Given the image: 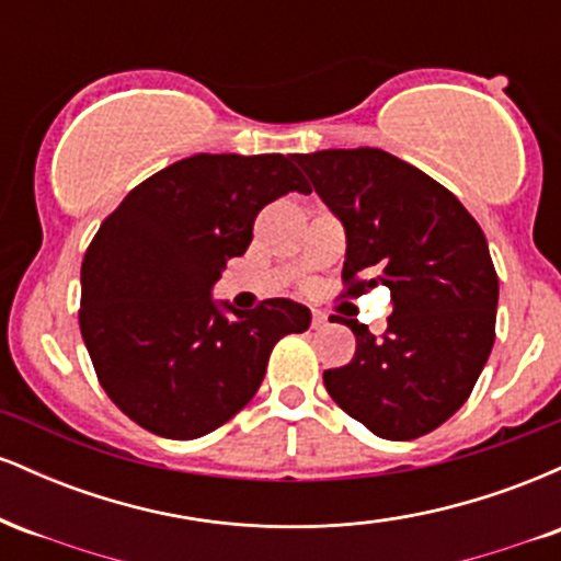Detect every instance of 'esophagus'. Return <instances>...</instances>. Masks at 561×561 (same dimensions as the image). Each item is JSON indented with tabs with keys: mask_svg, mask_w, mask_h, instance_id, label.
<instances>
[{
	"mask_svg": "<svg viewBox=\"0 0 561 561\" xmlns=\"http://www.w3.org/2000/svg\"><path fill=\"white\" fill-rule=\"evenodd\" d=\"M327 324H330V321H327V313L324 311H313L311 313V327H313V330H324Z\"/></svg>",
	"mask_w": 561,
	"mask_h": 561,
	"instance_id": "obj_1",
	"label": "esophagus"
}]
</instances>
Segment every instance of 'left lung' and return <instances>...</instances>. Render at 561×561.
I'll list each match as a JSON object with an SVG mask.
<instances>
[{
	"label": "left lung",
	"mask_w": 561,
	"mask_h": 561,
	"mask_svg": "<svg viewBox=\"0 0 561 561\" xmlns=\"http://www.w3.org/2000/svg\"><path fill=\"white\" fill-rule=\"evenodd\" d=\"M345 229V295L385 285L382 337L356 334L351 364L324 371L332 401L371 433L414 440L465 405L495 340L499 276L480 224L443 184L377 150L295 156Z\"/></svg>",
	"instance_id": "1"
}]
</instances>
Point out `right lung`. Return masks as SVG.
Wrapping results in <instances>:
<instances>
[{"mask_svg":"<svg viewBox=\"0 0 561 561\" xmlns=\"http://www.w3.org/2000/svg\"><path fill=\"white\" fill-rule=\"evenodd\" d=\"M287 192L311 186L285 156L199 152L102 221L81 263L79 324L96 379L139 427L171 440L214 433L261 388L272 347L308 330L311 311L287 298L253 311L210 298L263 205Z\"/></svg>","mask_w":561,"mask_h":561,"instance_id":"add662e5","label":"right lung"}]
</instances>
